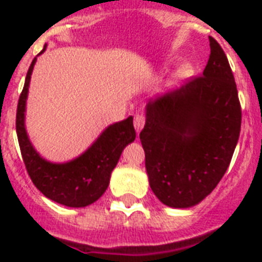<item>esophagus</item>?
I'll list each match as a JSON object with an SVG mask.
<instances>
[{"label": "esophagus", "mask_w": 262, "mask_h": 262, "mask_svg": "<svg viewBox=\"0 0 262 262\" xmlns=\"http://www.w3.org/2000/svg\"><path fill=\"white\" fill-rule=\"evenodd\" d=\"M143 125H145V116L141 113H137L134 117V127L137 129V133H139L143 128Z\"/></svg>", "instance_id": "obj_1"}]
</instances>
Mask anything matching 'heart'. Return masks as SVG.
Listing matches in <instances>:
<instances>
[{
    "instance_id": "b5f03b06",
    "label": "heart",
    "mask_w": 262,
    "mask_h": 262,
    "mask_svg": "<svg viewBox=\"0 0 262 262\" xmlns=\"http://www.w3.org/2000/svg\"><path fill=\"white\" fill-rule=\"evenodd\" d=\"M190 72H191V67H190V64H183V66L178 70V75H179V76H187V75H190Z\"/></svg>"
}]
</instances>
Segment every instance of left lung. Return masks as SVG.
Wrapping results in <instances>:
<instances>
[{
  "mask_svg": "<svg viewBox=\"0 0 262 262\" xmlns=\"http://www.w3.org/2000/svg\"><path fill=\"white\" fill-rule=\"evenodd\" d=\"M201 76L150 99L139 134L150 187L164 205L190 208L213 191L230 165L242 111L230 62L209 36Z\"/></svg>",
  "mask_w": 262,
  "mask_h": 262,
  "instance_id": "8db88e82",
  "label": "left lung"
}]
</instances>
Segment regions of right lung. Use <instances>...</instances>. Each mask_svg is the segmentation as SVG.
Instances as JSON below:
<instances>
[{
	"label": "right lung",
	"mask_w": 262,
	"mask_h": 262,
	"mask_svg": "<svg viewBox=\"0 0 262 262\" xmlns=\"http://www.w3.org/2000/svg\"><path fill=\"white\" fill-rule=\"evenodd\" d=\"M43 52L45 48L40 53ZM35 61L36 57L28 68L16 112V133L24 165L32 183L49 200L70 208H83L95 202L106 191L111 173L121 151L137 137L133 116L109 125L78 159L64 164L49 163L32 147L24 127L26 99Z\"/></svg>",
	"instance_id": "add662e5"
}]
</instances>
